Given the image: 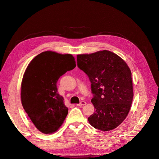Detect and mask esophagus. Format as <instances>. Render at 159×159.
Listing matches in <instances>:
<instances>
[{
    "instance_id": "34e87169",
    "label": "esophagus",
    "mask_w": 159,
    "mask_h": 159,
    "mask_svg": "<svg viewBox=\"0 0 159 159\" xmlns=\"http://www.w3.org/2000/svg\"><path fill=\"white\" fill-rule=\"evenodd\" d=\"M85 104H86L85 102H81L79 104H77V105H78V106H84V105H85Z\"/></svg>"
}]
</instances>
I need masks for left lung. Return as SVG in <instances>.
<instances>
[{"instance_id":"1","label":"left lung","mask_w":159,"mask_h":159,"mask_svg":"<svg viewBox=\"0 0 159 159\" xmlns=\"http://www.w3.org/2000/svg\"><path fill=\"white\" fill-rule=\"evenodd\" d=\"M78 68L91 81L95 109L88 117L91 126L111 131L126 119L133 98L131 71L121 57L109 50L77 55Z\"/></svg>"}]
</instances>
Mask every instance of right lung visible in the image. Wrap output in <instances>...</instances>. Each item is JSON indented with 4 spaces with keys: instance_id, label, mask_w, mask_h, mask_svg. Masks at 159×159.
Instances as JSON below:
<instances>
[{
    "instance_id": "1",
    "label": "right lung",
    "mask_w": 159,
    "mask_h": 159,
    "mask_svg": "<svg viewBox=\"0 0 159 159\" xmlns=\"http://www.w3.org/2000/svg\"><path fill=\"white\" fill-rule=\"evenodd\" d=\"M75 66L71 54L52 51L40 53L28 65L21 84V102L40 132L53 133L63 124L68 109L63 97L57 93V81Z\"/></svg>"
}]
</instances>
